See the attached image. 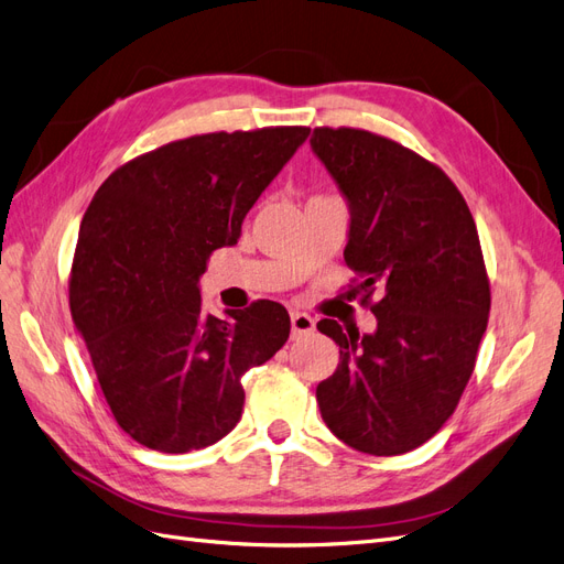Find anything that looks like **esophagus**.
I'll use <instances>...</instances> for the list:
<instances>
[{
  "mask_svg": "<svg viewBox=\"0 0 564 564\" xmlns=\"http://www.w3.org/2000/svg\"><path fill=\"white\" fill-rule=\"evenodd\" d=\"M315 329V319L308 313H292V334L294 336H303L311 334Z\"/></svg>",
  "mask_w": 564,
  "mask_h": 564,
  "instance_id": "obj_1",
  "label": "esophagus"
}]
</instances>
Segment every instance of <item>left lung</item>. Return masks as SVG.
Wrapping results in <instances>:
<instances>
[{
	"mask_svg": "<svg viewBox=\"0 0 564 564\" xmlns=\"http://www.w3.org/2000/svg\"><path fill=\"white\" fill-rule=\"evenodd\" d=\"M311 148L348 202L344 256L377 315L371 334L317 322L340 352L319 414L357 452H412L454 414L487 329L480 237L449 176L409 148L348 127H317Z\"/></svg>",
	"mask_w": 564,
	"mask_h": 564,
	"instance_id": "8db88e82",
	"label": "left lung"
}]
</instances>
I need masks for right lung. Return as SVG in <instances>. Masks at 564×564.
Returning <instances> with one entry per match:
<instances>
[{
    "mask_svg": "<svg viewBox=\"0 0 564 564\" xmlns=\"http://www.w3.org/2000/svg\"><path fill=\"white\" fill-rule=\"evenodd\" d=\"M308 127L191 135L127 162L82 218L70 311L119 429L139 445L185 454L226 437L242 416V373L289 338L284 305L204 313L212 251L242 220Z\"/></svg>",
    "mask_w": 564,
    "mask_h": 564,
    "instance_id": "1",
    "label": "right lung"
}]
</instances>
